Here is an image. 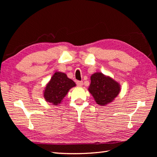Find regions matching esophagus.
I'll return each mask as SVG.
<instances>
[{
	"mask_svg": "<svg viewBox=\"0 0 157 157\" xmlns=\"http://www.w3.org/2000/svg\"><path fill=\"white\" fill-rule=\"evenodd\" d=\"M82 84H83V82L82 81H80V80H77V86H82Z\"/></svg>",
	"mask_w": 157,
	"mask_h": 157,
	"instance_id": "obj_1",
	"label": "esophagus"
}]
</instances>
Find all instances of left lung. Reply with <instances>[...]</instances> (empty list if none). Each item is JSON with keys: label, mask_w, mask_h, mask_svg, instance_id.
I'll return each instance as SVG.
<instances>
[{"label": "left lung", "mask_w": 157, "mask_h": 157, "mask_svg": "<svg viewBox=\"0 0 157 157\" xmlns=\"http://www.w3.org/2000/svg\"><path fill=\"white\" fill-rule=\"evenodd\" d=\"M90 79L91 84L88 90L99 105L111 103L120 92L118 83L101 73L93 74Z\"/></svg>", "instance_id": "left-lung-1"}]
</instances>
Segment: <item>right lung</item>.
<instances>
[{"label": "right lung", "mask_w": 157, "mask_h": 157, "mask_svg": "<svg viewBox=\"0 0 157 157\" xmlns=\"http://www.w3.org/2000/svg\"><path fill=\"white\" fill-rule=\"evenodd\" d=\"M75 85V82L69 78L65 73L56 72L47 84L44 92V97L46 101L57 105L63 100L69 89Z\"/></svg>", "instance_id": "obj_1"}]
</instances>
